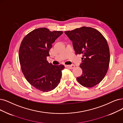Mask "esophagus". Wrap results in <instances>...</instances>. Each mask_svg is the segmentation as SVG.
I'll use <instances>...</instances> for the list:
<instances>
[{
	"mask_svg": "<svg viewBox=\"0 0 123 123\" xmlns=\"http://www.w3.org/2000/svg\"><path fill=\"white\" fill-rule=\"evenodd\" d=\"M66 67H68V68H69L70 69H74V67H75V65H65V66Z\"/></svg>",
	"mask_w": 123,
	"mask_h": 123,
	"instance_id": "esophagus-1",
	"label": "esophagus"
}]
</instances>
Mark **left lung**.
Listing matches in <instances>:
<instances>
[{"mask_svg":"<svg viewBox=\"0 0 123 123\" xmlns=\"http://www.w3.org/2000/svg\"><path fill=\"white\" fill-rule=\"evenodd\" d=\"M65 33L72 41L75 54L83 55L80 65L83 74L77 80L85 87L96 86L106 75L110 64V49L106 39L97 30L85 26Z\"/></svg>","mask_w":123,"mask_h":123,"instance_id":"1","label":"left lung"}]
</instances>
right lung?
Returning a JSON list of instances; mask_svg holds the SVG:
<instances>
[{
  "instance_id": "1",
  "label": "right lung",
  "mask_w": 123,
  "mask_h": 123,
  "mask_svg": "<svg viewBox=\"0 0 123 123\" xmlns=\"http://www.w3.org/2000/svg\"><path fill=\"white\" fill-rule=\"evenodd\" d=\"M62 33L40 28L27 34L21 42L19 58L22 71L28 83L41 91H51L60 83L64 66L53 65L47 57L52 43Z\"/></svg>"
}]
</instances>
